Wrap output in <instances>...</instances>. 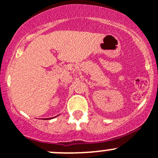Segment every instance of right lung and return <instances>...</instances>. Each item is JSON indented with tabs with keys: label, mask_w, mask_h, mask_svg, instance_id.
Instances as JSON below:
<instances>
[{
	"label": "right lung",
	"mask_w": 158,
	"mask_h": 158,
	"mask_svg": "<svg viewBox=\"0 0 158 158\" xmlns=\"http://www.w3.org/2000/svg\"><path fill=\"white\" fill-rule=\"evenodd\" d=\"M58 115H59V114H58ZM58 115H57V116H55V117H53V118H47V119H48H48H52V118H56V117H57V116H58Z\"/></svg>",
	"instance_id": "add662e5"
}]
</instances>
